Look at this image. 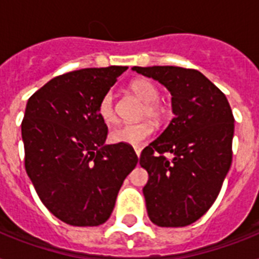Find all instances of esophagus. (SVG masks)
Listing matches in <instances>:
<instances>
[{
  "instance_id": "1",
  "label": "esophagus",
  "mask_w": 259,
  "mask_h": 259,
  "mask_svg": "<svg viewBox=\"0 0 259 259\" xmlns=\"http://www.w3.org/2000/svg\"><path fill=\"white\" fill-rule=\"evenodd\" d=\"M141 148H134V152H136V154H137L138 157H140V154H141Z\"/></svg>"
}]
</instances>
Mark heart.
I'll return each mask as SVG.
<instances>
[{"label":"heart","instance_id":"heart-1","mask_svg":"<svg viewBox=\"0 0 259 259\" xmlns=\"http://www.w3.org/2000/svg\"><path fill=\"white\" fill-rule=\"evenodd\" d=\"M130 90L137 95L142 102H145L144 114L150 118H160L162 110L157 101L160 98V91L153 83L146 79H137L130 84ZM98 115L106 125L114 123L117 121V114L114 109V97L111 93H106L98 103ZM153 129L149 123L140 122V123H126L117 126L110 132V141L114 144H123V145L140 146L141 144L152 136Z\"/></svg>","mask_w":259,"mask_h":259}]
</instances>
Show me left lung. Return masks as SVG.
<instances>
[{
    "instance_id": "obj_1",
    "label": "left lung",
    "mask_w": 259,
    "mask_h": 259,
    "mask_svg": "<svg viewBox=\"0 0 259 259\" xmlns=\"http://www.w3.org/2000/svg\"><path fill=\"white\" fill-rule=\"evenodd\" d=\"M133 70L169 90L175 114L140 157L149 175L142 189L148 215L160 227H184L203 217L221 192L233 161V111L225 94L197 70Z\"/></svg>"
}]
</instances>
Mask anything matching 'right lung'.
<instances>
[{"instance_id":"right-lung-1","label":"right lung","mask_w":259,"mask_h":259,"mask_svg":"<svg viewBox=\"0 0 259 259\" xmlns=\"http://www.w3.org/2000/svg\"><path fill=\"white\" fill-rule=\"evenodd\" d=\"M127 67L84 68L51 79L28 99L21 123L25 170L51 213L71 226H99L138 157L106 145L98 103Z\"/></svg>"}]
</instances>
